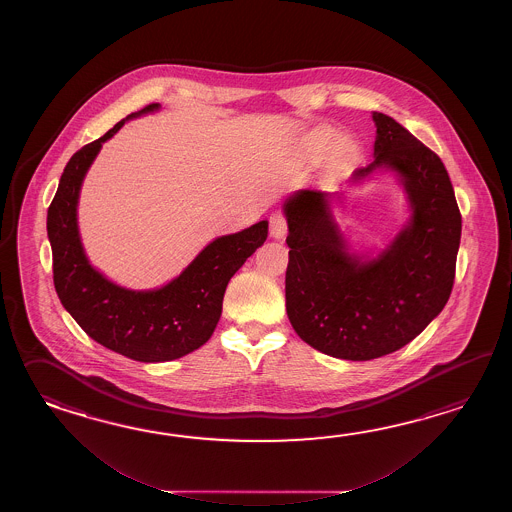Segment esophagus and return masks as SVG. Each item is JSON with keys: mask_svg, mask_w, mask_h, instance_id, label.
Returning a JSON list of instances; mask_svg holds the SVG:
<instances>
[{"mask_svg": "<svg viewBox=\"0 0 512 512\" xmlns=\"http://www.w3.org/2000/svg\"><path fill=\"white\" fill-rule=\"evenodd\" d=\"M269 232L274 240H282L287 234V218L283 212H274L269 218Z\"/></svg>", "mask_w": 512, "mask_h": 512, "instance_id": "1", "label": "esophagus"}]
</instances>
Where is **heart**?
<instances>
[{
  "label": "heart",
  "instance_id": "1",
  "mask_svg": "<svg viewBox=\"0 0 512 512\" xmlns=\"http://www.w3.org/2000/svg\"><path fill=\"white\" fill-rule=\"evenodd\" d=\"M335 139V133H331V131H320V133H316L315 135V144L320 148V150H324L327 148L331 142Z\"/></svg>",
  "mask_w": 512,
  "mask_h": 512
}]
</instances>
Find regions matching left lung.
Masks as SVG:
<instances>
[{
  "instance_id": "left-lung-1",
  "label": "left lung",
  "mask_w": 512,
  "mask_h": 512,
  "mask_svg": "<svg viewBox=\"0 0 512 512\" xmlns=\"http://www.w3.org/2000/svg\"><path fill=\"white\" fill-rule=\"evenodd\" d=\"M377 168L401 177L410 223L373 260L346 251L329 194L298 190L283 203L289 236L287 316L311 348L344 360L384 357L412 342L443 311L456 278L461 214L445 164L397 120L373 113Z\"/></svg>"
}]
</instances>
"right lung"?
I'll use <instances>...</instances> for the list:
<instances>
[{
	"mask_svg": "<svg viewBox=\"0 0 512 512\" xmlns=\"http://www.w3.org/2000/svg\"><path fill=\"white\" fill-rule=\"evenodd\" d=\"M159 109L150 104L117 122L97 141L80 148L66 164L55 199L47 210L53 249V280L67 313L104 348L139 362L179 359L212 337L230 278L267 240L269 223L260 221L208 243L175 280L153 291L119 287L91 267L80 243L77 205L91 163L126 120Z\"/></svg>",
	"mask_w": 512,
	"mask_h": 512,
	"instance_id": "right-lung-1",
	"label": "right lung"
}]
</instances>
